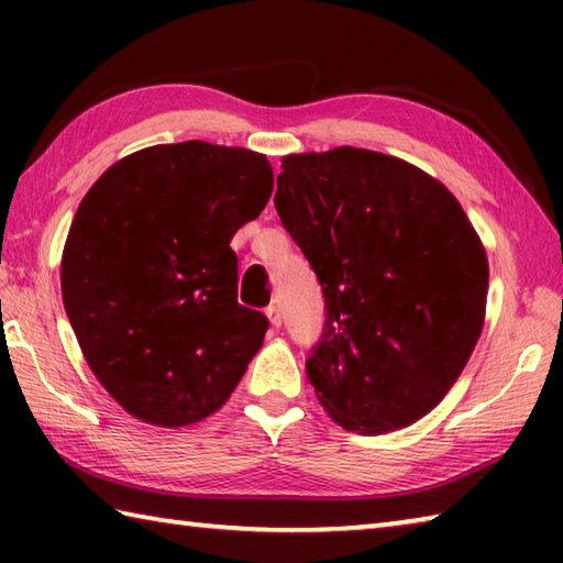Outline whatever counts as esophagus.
I'll use <instances>...</instances> for the list:
<instances>
[{
    "label": "esophagus",
    "instance_id": "esophagus-1",
    "mask_svg": "<svg viewBox=\"0 0 563 563\" xmlns=\"http://www.w3.org/2000/svg\"><path fill=\"white\" fill-rule=\"evenodd\" d=\"M273 312H275V310H273V308H271V318H273ZM275 318H278V316H275Z\"/></svg>",
    "mask_w": 563,
    "mask_h": 563
}]
</instances>
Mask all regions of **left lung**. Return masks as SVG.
<instances>
[{
	"label": "left lung",
	"instance_id": "obj_1",
	"mask_svg": "<svg viewBox=\"0 0 563 563\" xmlns=\"http://www.w3.org/2000/svg\"><path fill=\"white\" fill-rule=\"evenodd\" d=\"M265 156L186 141L113 164L84 198L62 255V298L84 360L141 422L218 412L261 350L271 300L238 295L235 231L271 201ZM246 305L243 306L242 302Z\"/></svg>",
	"mask_w": 563,
	"mask_h": 563
}]
</instances>
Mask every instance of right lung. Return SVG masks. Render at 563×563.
Returning a JSON list of instances; mask_svg holds the SVG:
<instances>
[{"mask_svg": "<svg viewBox=\"0 0 563 563\" xmlns=\"http://www.w3.org/2000/svg\"><path fill=\"white\" fill-rule=\"evenodd\" d=\"M275 211L325 298L305 362L320 405L347 432L417 422L462 375L487 312V253L462 206L405 161L342 146L285 158Z\"/></svg>", "mask_w": 563, "mask_h": 563, "instance_id": "right-lung-1", "label": "right lung"}]
</instances>
